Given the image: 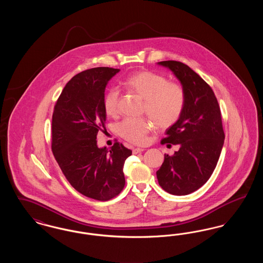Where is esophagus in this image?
Segmentation results:
<instances>
[{
  "label": "esophagus",
  "instance_id": "34e87169",
  "mask_svg": "<svg viewBox=\"0 0 263 263\" xmlns=\"http://www.w3.org/2000/svg\"><path fill=\"white\" fill-rule=\"evenodd\" d=\"M144 149H142V148H135V149H133L132 153H133V155H137L139 153H142Z\"/></svg>",
  "mask_w": 263,
  "mask_h": 263
}]
</instances>
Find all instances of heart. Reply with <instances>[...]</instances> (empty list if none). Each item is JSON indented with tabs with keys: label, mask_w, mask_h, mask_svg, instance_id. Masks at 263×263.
Wrapping results in <instances>:
<instances>
[{
	"label": "heart",
	"mask_w": 263,
	"mask_h": 263,
	"mask_svg": "<svg viewBox=\"0 0 263 263\" xmlns=\"http://www.w3.org/2000/svg\"><path fill=\"white\" fill-rule=\"evenodd\" d=\"M124 86L145 100L144 111L154 123L161 128L174 125L179 119L185 102L183 88L175 83H170L163 75L140 71L128 76ZM119 92L110 88L103 98V108L108 116L118 113ZM152 123L145 118H127L117 126L118 134L133 144H144L150 132Z\"/></svg>",
	"instance_id": "b5f03b06"
}]
</instances>
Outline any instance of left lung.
<instances>
[{
  "instance_id": "obj_1",
  "label": "left lung",
  "mask_w": 263,
  "mask_h": 263,
  "mask_svg": "<svg viewBox=\"0 0 263 263\" xmlns=\"http://www.w3.org/2000/svg\"><path fill=\"white\" fill-rule=\"evenodd\" d=\"M158 65L171 70L180 82L185 102L179 119L161 141L166 146L178 145L179 150L164 155L157 178L166 192L187 195L207 182L220 158L225 140L221 110L212 88L187 65L177 61Z\"/></svg>"
}]
</instances>
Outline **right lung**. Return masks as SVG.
<instances>
[{"label": "right lung", "instance_id": "obj_1", "mask_svg": "<svg viewBox=\"0 0 263 263\" xmlns=\"http://www.w3.org/2000/svg\"><path fill=\"white\" fill-rule=\"evenodd\" d=\"M120 70L99 67L73 77L63 88L52 116V152L63 174L83 195L106 201L125 185L123 165L132 151L121 143L99 148L104 128L105 88Z\"/></svg>", "mask_w": 263, "mask_h": 263}]
</instances>
